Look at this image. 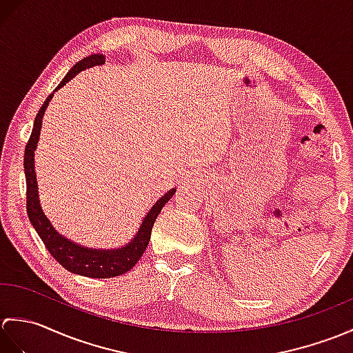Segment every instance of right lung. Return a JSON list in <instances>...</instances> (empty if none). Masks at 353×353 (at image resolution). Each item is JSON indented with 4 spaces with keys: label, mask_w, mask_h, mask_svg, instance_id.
Wrapping results in <instances>:
<instances>
[{
    "label": "right lung",
    "mask_w": 353,
    "mask_h": 353,
    "mask_svg": "<svg viewBox=\"0 0 353 353\" xmlns=\"http://www.w3.org/2000/svg\"><path fill=\"white\" fill-rule=\"evenodd\" d=\"M104 63V57L101 54H92L83 61H80L70 70L63 80L59 83L56 91L59 88H62L65 83L76 77V74L80 71H85L86 68H91L94 65ZM52 99V94L47 97V100L42 104V108L37 112L34 118L33 130L30 134V139L26 145L24 152V171H26V183H27V215L30 223L33 224L37 235L41 236L45 247H47L51 256L54 258L59 264L65 267L68 272L76 273L80 276L86 277H95V279H106V277H115L119 274H124L137 265V262L144 254L150 235H152L153 224L157 219V215L161 214L162 208L165 203H168V200L174 196L176 190H171L163 197L156 201V205L150 209V212L142 221L141 228L138 230L137 236L132 239V243L127 244L125 247L117 250H94L88 249V247L79 245L76 243L70 241V239L59 235L51 226L47 216L42 212V208L39 203V196H37V182L34 174V150L37 145V139L41 134V125L42 118L47 109L50 100Z\"/></svg>",
    "instance_id": "right-lung-1"
}]
</instances>
